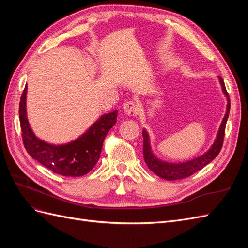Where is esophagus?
Instances as JSON below:
<instances>
[{
  "label": "esophagus",
  "mask_w": 248,
  "mask_h": 248,
  "mask_svg": "<svg viewBox=\"0 0 248 248\" xmlns=\"http://www.w3.org/2000/svg\"><path fill=\"white\" fill-rule=\"evenodd\" d=\"M123 110L126 115H128L130 117L136 116L139 111V106L137 102L134 101H128L126 102L123 106Z\"/></svg>",
  "instance_id": "34e87169"
}]
</instances>
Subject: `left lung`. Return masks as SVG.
<instances>
[{"instance_id":"8db88e82","label":"left lung","mask_w":248,"mask_h":248,"mask_svg":"<svg viewBox=\"0 0 248 248\" xmlns=\"http://www.w3.org/2000/svg\"><path fill=\"white\" fill-rule=\"evenodd\" d=\"M218 80L220 82L222 93L227 98V110H226V115H224L221 121L218 132L216 134L214 142L212 144V146L208 149V151L205 152L202 155L198 156L191 160H187L183 162H168V161L161 160L158 158V157H156L152 151L151 142H150V136L148 131L145 128L142 129V138H144V149H142V153H144V159L147 163L148 168L151 170L155 175L164 180H168V181L184 179L191 176L196 171L200 170L201 169L207 166L208 163L211 162L215 157L219 154L222 147V142H223L224 129H226V124L230 114L231 103H230V97L227 92L226 86H224V82L220 77H218Z\"/></svg>"}]
</instances>
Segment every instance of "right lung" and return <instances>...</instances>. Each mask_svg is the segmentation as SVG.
Instances as JSON below:
<instances>
[{"label":"right lung","instance_id":"add662e5","mask_svg":"<svg viewBox=\"0 0 248 248\" xmlns=\"http://www.w3.org/2000/svg\"><path fill=\"white\" fill-rule=\"evenodd\" d=\"M25 87L19 102V122L22 141L30 156L56 174L79 177L91 170L99 160L103 140L117 122L118 110L102 115L89 129L67 144H49L35 136L27 117Z\"/></svg>","mask_w":248,"mask_h":248}]
</instances>
